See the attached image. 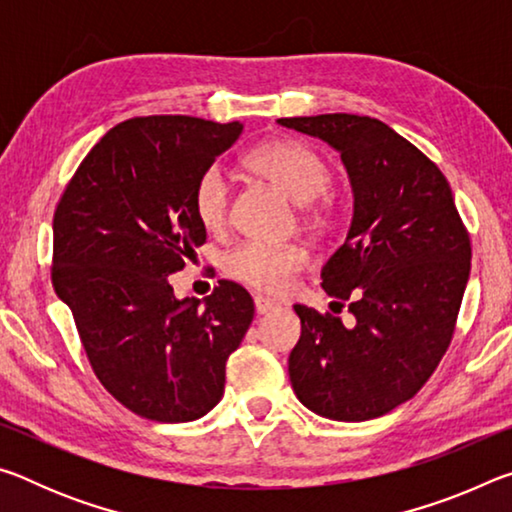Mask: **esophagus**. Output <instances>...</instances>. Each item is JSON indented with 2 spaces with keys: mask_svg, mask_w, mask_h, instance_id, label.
<instances>
[{
  "mask_svg": "<svg viewBox=\"0 0 512 512\" xmlns=\"http://www.w3.org/2000/svg\"><path fill=\"white\" fill-rule=\"evenodd\" d=\"M275 309H277V302L268 300L264 296H257L255 298V311H257V314H268V311H275Z\"/></svg>",
  "mask_w": 512,
  "mask_h": 512,
  "instance_id": "obj_1",
  "label": "esophagus"
}]
</instances>
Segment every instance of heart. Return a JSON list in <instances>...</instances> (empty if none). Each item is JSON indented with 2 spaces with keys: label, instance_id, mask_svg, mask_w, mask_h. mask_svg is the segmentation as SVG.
I'll use <instances>...</instances> for the list:
<instances>
[{
  "label": "heart",
  "instance_id": "b5f03b06",
  "mask_svg": "<svg viewBox=\"0 0 512 512\" xmlns=\"http://www.w3.org/2000/svg\"><path fill=\"white\" fill-rule=\"evenodd\" d=\"M255 176L268 180L300 203V219L311 230H325L334 219V203L325 189L332 183L327 160L298 140H273L246 158ZM230 180L221 167H207L196 180L192 205L198 223L207 232H221L230 223ZM307 250L298 244L271 246L248 241L225 257V273L246 287L284 293L291 280L307 268Z\"/></svg>",
  "mask_w": 512,
  "mask_h": 512
}]
</instances>
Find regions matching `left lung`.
I'll return each mask as SVG.
<instances>
[{
	"mask_svg": "<svg viewBox=\"0 0 512 512\" xmlns=\"http://www.w3.org/2000/svg\"><path fill=\"white\" fill-rule=\"evenodd\" d=\"M277 124L334 146L354 192L348 237L320 271L354 323L293 307L302 332L291 386L323 418H379L420 391L452 343L470 235L443 171L384 121L334 112Z\"/></svg>",
	"mask_w": 512,
	"mask_h": 512,
	"instance_id": "1",
	"label": "left lung"
}]
</instances>
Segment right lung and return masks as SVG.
<instances>
[{
  "label": "right lung",
  "mask_w": 512,
  "mask_h": 512,
  "mask_svg": "<svg viewBox=\"0 0 512 512\" xmlns=\"http://www.w3.org/2000/svg\"><path fill=\"white\" fill-rule=\"evenodd\" d=\"M239 121L133 117L85 155L54 212L51 284L72 309L103 388L155 422H189L219 404L225 361L255 316L250 293L221 280L201 300H176L207 232L192 205L201 173L239 140Z\"/></svg>",
  "instance_id": "right-lung-1"
}]
</instances>
